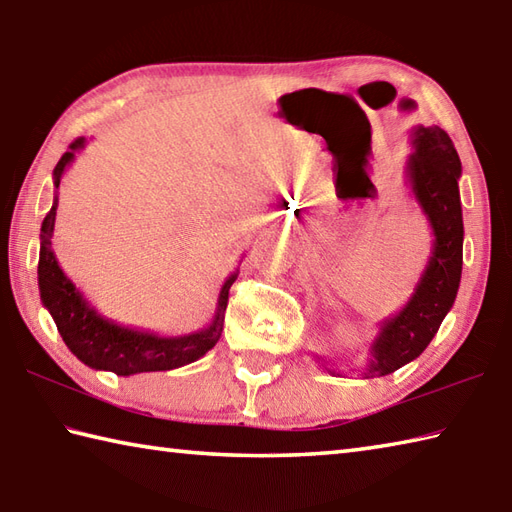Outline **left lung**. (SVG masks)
Returning a JSON list of instances; mask_svg holds the SVG:
<instances>
[{
    "label": "left lung",
    "instance_id": "1",
    "mask_svg": "<svg viewBox=\"0 0 512 512\" xmlns=\"http://www.w3.org/2000/svg\"><path fill=\"white\" fill-rule=\"evenodd\" d=\"M411 145L404 174L415 203L431 225L433 247L406 305L380 320L364 378L389 375L420 356L451 311L462 280L464 221L457 185L462 161L440 125H417L411 130Z\"/></svg>",
    "mask_w": 512,
    "mask_h": 512
}]
</instances>
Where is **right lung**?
Masks as SVG:
<instances>
[{
    "mask_svg": "<svg viewBox=\"0 0 512 512\" xmlns=\"http://www.w3.org/2000/svg\"><path fill=\"white\" fill-rule=\"evenodd\" d=\"M86 148V137H79L70 143V150L61 156L52 170V183H55V198L52 207L41 223L39 234V296L48 314L64 338L66 347L75 356L88 364L90 369L112 371L117 375H134L145 371H170L196 362L210 351L221 338L229 287L234 285L238 271L229 276L221 294H218L214 318L207 327L196 329L183 336H159V333L137 327L119 325L83 298L75 283L59 267L57 256L52 252V232H55L57 203H59V183L68 165L75 161V154Z\"/></svg>",
    "mask_w": 512,
    "mask_h": 512,
    "instance_id": "right-lung-1",
    "label": "right lung"
}]
</instances>
